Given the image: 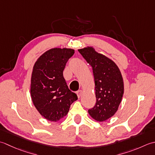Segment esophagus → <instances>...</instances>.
Listing matches in <instances>:
<instances>
[{"label":"esophagus","instance_id":"esophagus-1","mask_svg":"<svg viewBox=\"0 0 155 155\" xmlns=\"http://www.w3.org/2000/svg\"><path fill=\"white\" fill-rule=\"evenodd\" d=\"M82 93H83V91H82L81 90H80V91H78L77 92H76V94H77V96H78V97H79V98H80V97H81V94H82Z\"/></svg>","mask_w":155,"mask_h":155}]
</instances>
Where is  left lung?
<instances>
[{
    "instance_id": "obj_1",
    "label": "left lung",
    "mask_w": 155,
    "mask_h": 155,
    "mask_svg": "<svg viewBox=\"0 0 155 155\" xmlns=\"http://www.w3.org/2000/svg\"><path fill=\"white\" fill-rule=\"evenodd\" d=\"M78 51L92 68L95 82L96 103L88 113L97 122L110 118L117 112L124 94V81L114 61L93 47H86Z\"/></svg>"
}]
</instances>
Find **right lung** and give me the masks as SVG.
Wrapping results in <instances>:
<instances>
[{
  "label": "right lung",
  "mask_w": 155,
  "mask_h": 155,
  "mask_svg": "<svg viewBox=\"0 0 155 155\" xmlns=\"http://www.w3.org/2000/svg\"><path fill=\"white\" fill-rule=\"evenodd\" d=\"M69 48H52L33 65L31 97L37 111L47 120L58 122L68 114L78 96L68 88L63 75L66 63L74 54Z\"/></svg>",
  "instance_id": "right-lung-1"
}]
</instances>
